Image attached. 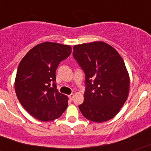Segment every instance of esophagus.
I'll return each mask as SVG.
<instances>
[{
  "label": "esophagus",
  "mask_w": 151,
  "mask_h": 151,
  "mask_svg": "<svg viewBox=\"0 0 151 151\" xmlns=\"http://www.w3.org/2000/svg\"><path fill=\"white\" fill-rule=\"evenodd\" d=\"M73 98H74V95L73 94H70L69 96V99H70V100H73Z\"/></svg>",
  "instance_id": "obj_1"
}]
</instances>
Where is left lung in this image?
I'll return each instance as SVG.
<instances>
[{
  "mask_svg": "<svg viewBox=\"0 0 151 151\" xmlns=\"http://www.w3.org/2000/svg\"><path fill=\"white\" fill-rule=\"evenodd\" d=\"M73 58L85 74L83 116L94 122L113 118L124 105L129 92V73L121 55L103 41L78 45Z\"/></svg>",
  "mask_w": 151,
  "mask_h": 151,
  "instance_id": "8db88e82",
  "label": "left lung"
}]
</instances>
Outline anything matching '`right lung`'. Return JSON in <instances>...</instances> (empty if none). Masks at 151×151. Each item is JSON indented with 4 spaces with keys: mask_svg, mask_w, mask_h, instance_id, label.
Here are the masks:
<instances>
[{
    "mask_svg": "<svg viewBox=\"0 0 151 151\" xmlns=\"http://www.w3.org/2000/svg\"><path fill=\"white\" fill-rule=\"evenodd\" d=\"M70 53V45L44 42L27 52L18 66L15 81L18 99L41 122L56 119L67 107L68 97L56 88L55 70Z\"/></svg>",
    "mask_w": 151,
    "mask_h": 151,
    "instance_id": "obj_1",
    "label": "right lung"
}]
</instances>
